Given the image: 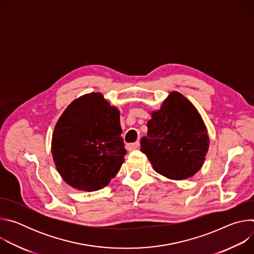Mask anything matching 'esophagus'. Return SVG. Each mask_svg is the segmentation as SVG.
<instances>
[{
  "label": "esophagus",
  "instance_id": "esophagus-1",
  "mask_svg": "<svg viewBox=\"0 0 254 254\" xmlns=\"http://www.w3.org/2000/svg\"><path fill=\"white\" fill-rule=\"evenodd\" d=\"M139 147V141H135V142H132V143H127V151H132V150H135Z\"/></svg>",
  "mask_w": 254,
  "mask_h": 254
}]
</instances>
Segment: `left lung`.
<instances>
[{
  "instance_id": "obj_1",
  "label": "left lung",
  "mask_w": 254,
  "mask_h": 254,
  "mask_svg": "<svg viewBox=\"0 0 254 254\" xmlns=\"http://www.w3.org/2000/svg\"><path fill=\"white\" fill-rule=\"evenodd\" d=\"M204 122L195 106L173 91L152 114L148 133L140 139L154 170L172 180H185L202 167L209 148Z\"/></svg>"
}]
</instances>
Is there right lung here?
Listing matches in <instances>:
<instances>
[{"label": "right lung", "instance_id": "1", "mask_svg": "<svg viewBox=\"0 0 254 254\" xmlns=\"http://www.w3.org/2000/svg\"><path fill=\"white\" fill-rule=\"evenodd\" d=\"M120 112L100 93L72 101L52 135V156L65 182L78 190L104 188L119 173L127 151Z\"/></svg>", "mask_w": 254, "mask_h": 254}]
</instances>
